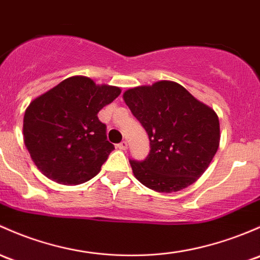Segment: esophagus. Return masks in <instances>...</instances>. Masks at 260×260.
<instances>
[{
    "label": "esophagus",
    "instance_id": "34e87169",
    "mask_svg": "<svg viewBox=\"0 0 260 260\" xmlns=\"http://www.w3.org/2000/svg\"><path fill=\"white\" fill-rule=\"evenodd\" d=\"M117 148L121 149V151H125V149L128 148V143H127V142H125V141H122L121 143L117 144Z\"/></svg>",
    "mask_w": 260,
    "mask_h": 260
}]
</instances>
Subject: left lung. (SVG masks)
Listing matches in <instances>:
<instances>
[{"label":"left lung","mask_w":260,"mask_h":260,"mask_svg":"<svg viewBox=\"0 0 260 260\" xmlns=\"http://www.w3.org/2000/svg\"><path fill=\"white\" fill-rule=\"evenodd\" d=\"M123 100L146 129L151 146L144 160L129 159L136 178L162 193L193 184L219 147L217 113L171 81L131 88Z\"/></svg>","instance_id":"left-lung-1"}]
</instances>
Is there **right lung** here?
<instances>
[{"instance_id":"1","label":"right lung","mask_w":260,"mask_h":260,"mask_svg":"<svg viewBox=\"0 0 260 260\" xmlns=\"http://www.w3.org/2000/svg\"><path fill=\"white\" fill-rule=\"evenodd\" d=\"M119 94L118 87L75 76L32 101L24 113L23 139L47 178L72 185L97 176L114 149L97 114Z\"/></svg>"}]
</instances>
